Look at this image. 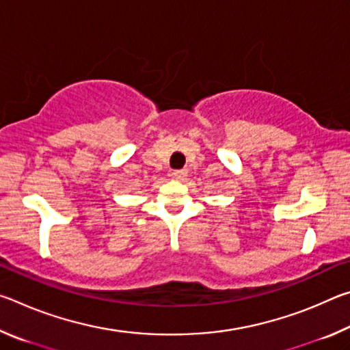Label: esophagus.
<instances>
[{"label": "esophagus", "mask_w": 350, "mask_h": 350, "mask_svg": "<svg viewBox=\"0 0 350 350\" xmlns=\"http://www.w3.org/2000/svg\"><path fill=\"white\" fill-rule=\"evenodd\" d=\"M173 176L177 180H185L188 176V171L187 170H176V171H173Z\"/></svg>", "instance_id": "34e87169"}]
</instances>
